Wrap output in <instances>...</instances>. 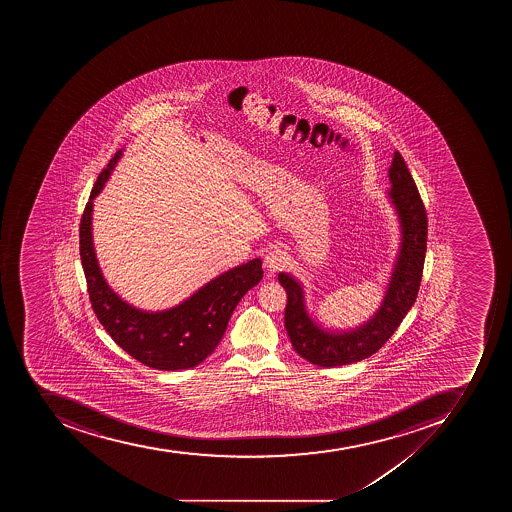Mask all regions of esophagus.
Instances as JSON below:
<instances>
[{
  "label": "esophagus",
  "instance_id": "obj_1",
  "mask_svg": "<svg viewBox=\"0 0 512 512\" xmlns=\"http://www.w3.org/2000/svg\"><path fill=\"white\" fill-rule=\"evenodd\" d=\"M264 262H266V267L270 274H275V272H278V270L285 269L286 264H288V256H286L285 251L275 248V250L269 251V253H267Z\"/></svg>",
  "mask_w": 512,
  "mask_h": 512
}]
</instances>
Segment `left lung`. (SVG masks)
I'll return each instance as SVG.
<instances>
[{
	"mask_svg": "<svg viewBox=\"0 0 512 512\" xmlns=\"http://www.w3.org/2000/svg\"><path fill=\"white\" fill-rule=\"evenodd\" d=\"M389 197L399 213L402 248L395 262L386 298L378 312L357 330L330 333L307 315L301 285L291 275L278 274L285 288V328L294 351L318 367H341L368 359L387 343L415 304L423 278L427 248V214L407 163L395 150L389 168Z\"/></svg>",
	"mask_w": 512,
	"mask_h": 512,
	"instance_id": "obj_1",
	"label": "left lung"
}]
</instances>
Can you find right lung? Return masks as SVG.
<instances>
[{"instance_id":"right-lung-1","label":"right lung","mask_w":512,"mask_h":512,"mask_svg":"<svg viewBox=\"0 0 512 512\" xmlns=\"http://www.w3.org/2000/svg\"><path fill=\"white\" fill-rule=\"evenodd\" d=\"M120 157L118 150L107 168L102 169L81 216L80 256L89 301L104 330L133 359L155 370L197 367L221 343L240 299L261 280V259L227 270L187 301L165 312H142L121 301L102 277L91 235L94 197L101 192Z\"/></svg>"}]
</instances>
